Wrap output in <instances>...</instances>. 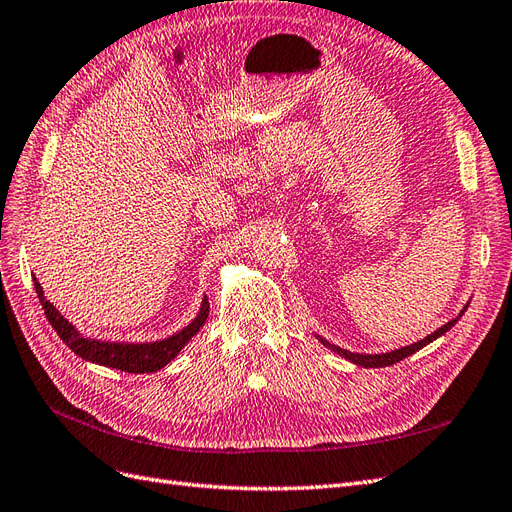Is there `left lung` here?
<instances>
[{"instance_id": "obj_1", "label": "left lung", "mask_w": 512, "mask_h": 512, "mask_svg": "<svg viewBox=\"0 0 512 512\" xmlns=\"http://www.w3.org/2000/svg\"><path fill=\"white\" fill-rule=\"evenodd\" d=\"M468 305H470V301L463 305V309L461 312L457 314V318H453V320H448L444 327H440L438 331H433L431 335H427L425 339H421V342H414V344H410V346H401V348H397V350H391V352H380V354H363V352H350V350H344V348H339V346H335V344H331L329 339H324L322 335H318V333H314L316 335V339L318 342L324 346V348H329V350H333L335 354H339L342 356V359H346V361H350V363H354L356 367H389V365H393V363H399V361H404L406 356H410V354H414V352H418L421 348H425L427 344H431L433 339H438V337H442L444 333H448L451 331L455 324H457V320L466 314V309H468Z\"/></svg>"}]
</instances>
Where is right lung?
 Masks as SVG:
<instances>
[{"instance_id": "right-lung-1", "label": "right lung", "mask_w": 512, "mask_h": 512, "mask_svg": "<svg viewBox=\"0 0 512 512\" xmlns=\"http://www.w3.org/2000/svg\"><path fill=\"white\" fill-rule=\"evenodd\" d=\"M34 286H36L44 314L51 322V327L57 331L61 339H64V344L76 356H81V359L102 367L128 371V374H151V371L166 367L183 350V346L200 331V327H203L209 316V301L207 297H203V303H200L196 318L188 324V327H183L173 335L156 339V342H104V339L83 335L68 318L61 316L59 309L51 301H46L44 290L36 277H34Z\"/></svg>"}]
</instances>
